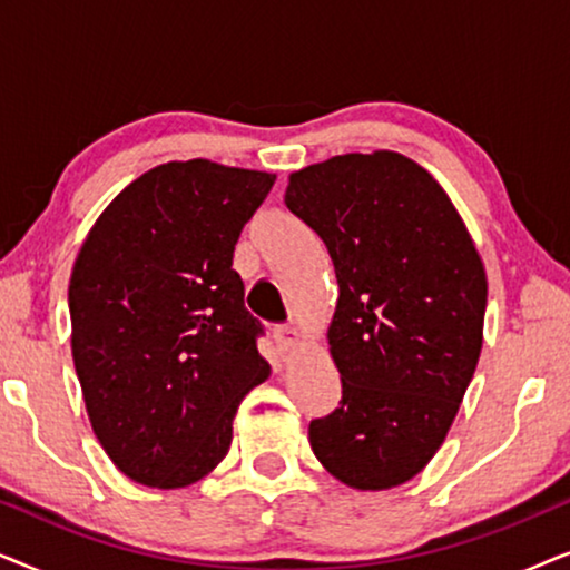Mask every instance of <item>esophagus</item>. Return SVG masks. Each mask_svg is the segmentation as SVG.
I'll list each match as a JSON object with an SVG mask.
<instances>
[{
    "label": "esophagus",
    "instance_id": "obj_1",
    "mask_svg": "<svg viewBox=\"0 0 570 570\" xmlns=\"http://www.w3.org/2000/svg\"><path fill=\"white\" fill-rule=\"evenodd\" d=\"M275 342L279 345V350H285V353H287V350H293L301 342L298 326H293V324L277 326V330H275Z\"/></svg>",
    "mask_w": 570,
    "mask_h": 570
}]
</instances>
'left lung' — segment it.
<instances>
[{"label":"left lung","instance_id":"left-lung-1","mask_svg":"<svg viewBox=\"0 0 570 570\" xmlns=\"http://www.w3.org/2000/svg\"><path fill=\"white\" fill-rule=\"evenodd\" d=\"M285 205L330 248L340 285L326 340L342 400L311 420V449L350 488L402 485L441 449L478 368V248L441 184L392 150L295 170Z\"/></svg>","mask_w":570,"mask_h":570}]
</instances>
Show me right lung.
I'll return each mask as SVG.
<instances>
[{
	"mask_svg": "<svg viewBox=\"0 0 570 570\" xmlns=\"http://www.w3.org/2000/svg\"><path fill=\"white\" fill-rule=\"evenodd\" d=\"M272 184L205 158L163 163L116 194L77 254L75 371L92 433L139 485L213 472L240 400L269 376L233 252Z\"/></svg>",
	"mask_w": 570,
	"mask_h": 570,
	"instance_id": "right-lung-1",
	"label": "right lung"
}]
</instances>
